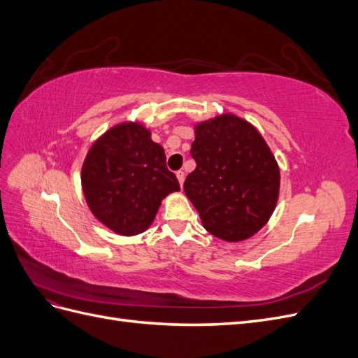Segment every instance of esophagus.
I'll return each mask as SVG.
<instances>
[{
  "mask_svg": "<svg viewBox=\"0 0 358 358\" xmlns=\"http://www.w3.org/2000/svg\"><path fill=\"white\" fill-rule=\"evenodd\" d=\"M176 178H178L179 183H180V187H182V185H183V182H185V173H183L182 170H179V171L176 173Z\"/></svg>",
  "mask_w": 358,
  "mask_h": 358,
  "instance_id": "1",
  "label": "esophagus"
}]
</instances>
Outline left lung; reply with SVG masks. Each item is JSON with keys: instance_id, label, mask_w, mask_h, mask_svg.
<instances>
[{"instance_id": "1", "label": "left lung", "mask_w": 358, "mask_h": 358, "mask_svg": "<svg viewBox=\"0 0 358 358\" xmlns=\"http://www.w3.org/2000/svg\"><path fill=\"white\" fill-rule=\"evenodd\" d=\"M196 170L183 183L206 230L242 242L268 222L279 199L280 171L258 129L234 113L194 125Z\"/></svg>"}]
</instances>
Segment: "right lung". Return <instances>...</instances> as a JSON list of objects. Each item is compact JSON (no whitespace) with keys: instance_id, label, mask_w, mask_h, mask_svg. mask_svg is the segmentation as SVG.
I'll use <instances>...</instances> for the list:
<instances>
[{"instance_id":"1","label":"right lung","mask_w":358,"mask_h":358,"mask_svg":"<svg viewBox=\"0 0 358 358\" xmlns=\"http://www.w3.org/2000/svg\"><path fill=\"white\" fill-rule=\"evenodd\" d=\"M80 180L95 218L127 237L146 231L161 201L180 191L166 166L164 148L137 121L116 124L95 140L82 164Z\"/></svg>"}]
</instances>
